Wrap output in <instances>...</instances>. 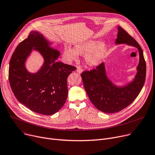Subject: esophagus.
Returning <instances> with one entry per match:
<instances>
[{
    "label": "esophagus",
    "mask_w": 155,
    "mask_h": 155,
    "mask_svg": "<svg viewBox=\"0 0 155 155\" xmlns=\"http://www.w3.org/2000/svg\"><path fill=\"white\" fill-rule=\"evenodd\" d=\"M76 71H77V72H78V73L81 74V73H82L83 70H82L81 68H80L79 67H77V68H76Z\"/></svg>",
    "instance_id": "1"
}]
</instances>
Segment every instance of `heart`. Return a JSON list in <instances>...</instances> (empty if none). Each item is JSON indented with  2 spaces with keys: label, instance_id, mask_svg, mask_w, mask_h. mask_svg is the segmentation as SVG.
<instances>
[{
  "label": "heart",
  "instance_id": "b5f03b06",
  "mask_svg": "<svg viewBox=\"0 0 155 155\" xmlns=\"http://www.w3.org/2000/svg\"><path fill=\"white\" fill-rule=\"evenodd\" d=\"M107 45L99 39L87 40L76 44L74 49L66 46L63 51V57L68 62L76 61L79 55H84L86 64L89 66L100 64L106 56Z\"/></svg>",
  "mask_w": 155,
  "mask_h": 155
}]
</instances>
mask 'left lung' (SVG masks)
I'll list each match as a JSON object with an SVG mask.
<instances>
[{
    "mask_svg": "<svg viewBox=\"0 0 155 155\" xmlns=\"http://www.w3.org/2000/svg\"><path fill=\"white\" fill-rule=\"evenodd\" d=\"M115 45L135 47L139 62L135 78L123 85H118L107 75L105 63L96 69L83 72L81 76L87 96L94 105L105 113H115L125 109L137 98L143 87L146 78V63L143 52L137 41L120 27H117Z\"/></svg>",
    "mask_w": 155,
    "mask_h": 155,
    "instance_id": "left-lung-1",
    "label": "left lung"
}]
</instances>
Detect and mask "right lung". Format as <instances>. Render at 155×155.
I'll list each match as a JSON object with an SVG mask.
<instances>
[{"mask_svg":"<svg viewBox=\"0 0 155 155\" xmlns=\"http://www.w3.org/2000/svg\"><path fill=\"white\" fill-rule=\"evenodd\" d=\"M38 31H31L28 37L17 46L11 57L8 79L17 99L36 113L50 115L64 105L68 97L67 79L76 68L58 61L61 53L50 46L53 44ZM33 51L38 52L44 63L36 73L26 67Z\"/></svg>","mask_w":155,"mask_h":155,"instance_id":"right-lung-1","label":"right lung"}]
</instances>
